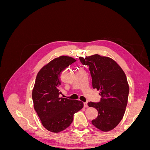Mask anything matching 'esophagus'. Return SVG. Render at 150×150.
<instances>
[{
  "instance_id": "1",
  "label": "esophagus",
  "mask_w": 150,
  "mask_h": 150,
  "mask_svg": "<svg viewBox=\"0 0 150 150\" xmlns=\"http://www.w3.org/2000/svg\"><path fill=\"white\" fill-rule=\"evenodd\" d=\"M84 106L85 108H87V107H88V103H87V102H84Z\"/></svg>"
}]
</instances>
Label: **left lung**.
<instances>
[{"label": "left lung", "mask_w": 150, "mask_h": 150, "mask_svg": "<svg viewBox=\"0 0 150 150\" xmlns=\"http://www.w3.org/2000/svg\"><path fill=\"white\" fill-rule=\"evenodd\" d=\"M79 60L89 67L93 88L100 90L99 102L88 103L98 111L92 124L103 131L114 129L123 117L128 103L129 86L124 71L112 59L98 54L80 57Z\"/></svg>", "instance_id": "obj_1"}]
</instances>
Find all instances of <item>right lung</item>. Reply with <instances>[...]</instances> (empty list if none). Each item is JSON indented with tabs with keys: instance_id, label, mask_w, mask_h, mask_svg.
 I'll list each match as a JSON object with an SVG mask.
<instances>
[{
	"instance_id": "right-lung-1",
	"label": "right lung",
	"mask_w": 150,
	"mask_h": 150,
	"mask_svg": "<svg viewBox=\"0 0 150 150\" xmlns=\"http://www.w3.org/2000/svg\"><path fill=\"white\" fill-rule=\"evenodd\" d=\"M76 61L69 56H60L44 66L36 77L33 91L35 111L48 131L59 133L69 127L75 112L83 108L82 101L60 98L61 74Z\"/></svg>"
}]
</instances>
